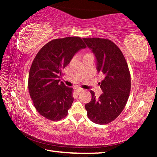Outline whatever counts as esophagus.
Masks as SVG:
<instances>
[{"instance_id":"34e87169","label":"esophagus","mask_w":157,"mask_h":157,"mask_svg":"<svg viewBox=\"0 0 157 157\" xmlns=\"http://www.w3.org/2000/svg\"><path fill=\"white\" fill-rule=\"evenodd\" d=\"M82 91H83V89H75L76 94H80V92H82Z\"/></svg>"}]
</instances>
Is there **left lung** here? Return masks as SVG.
Masks as SVG:
<instances>
[{"instance_id":"left-lung-1","label":"left lung","mask_w":157,"mask_h":157,"mask_svg":"<svg viewBox=\"0 0 157 157\" xmlns=\"http://www.w3.org/2000/svg\"><path fill=\"white\" fill-rule=\"evenodd\" d=\"M86 46L96 58L97 71L105 75L99 98L90 91V102L85 105L88 118L92 122L105 124L112 122L124 109L131 89L128 65L120 48L111 40L101 38H84Z\"/></svg>"}]
</instances>
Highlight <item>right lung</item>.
Instances as JSON below:
<instances>
[{
  "label": "right lung",
  "instance_id": "add662e5",
  "mask_svg": "<svg viewBox=\"0 0 157 157\" xmlns=\"http://www.w3.org/2000/svg\"><path fill=\"white\" fill-rule=\"evenodd\" d=\"M86 47L79 36L53 39L34 57L29 73V93L36 111L48 120L60 121L67 116L74 100L73 88L59 78L75 53Z\"/></svg>",
  "mask_w": 157,
  "mask_h": 157
}]
</instances>
